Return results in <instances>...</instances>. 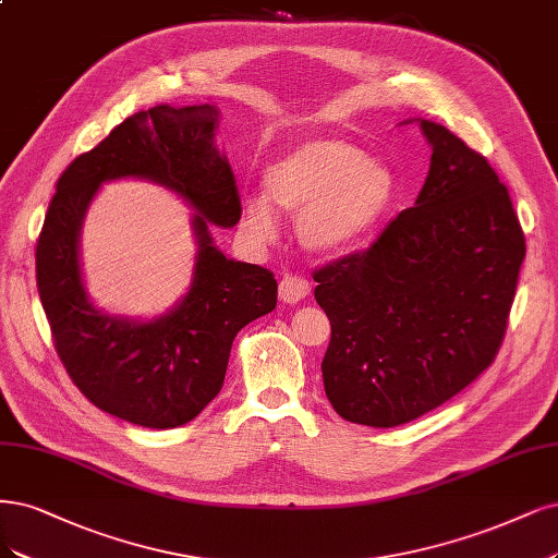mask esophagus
<instances>
[{
    "label": "esophagus",
    "mask_w": 558,
    "mask_h": 558,
    "mask_svg": "<svg viewBox=\"0 0 558 558\" xmlns=\"http://www.w3.org/2000/svg\"><path fill=\"white\" fill-rule=\"evenodd\" d=\"M312 291V283L306 281L304 277L300 275H286L281 281H279V298L288 304H295L300 302L302 298L310 295Z\"/></svg>",
    "instance_id": "34e87169"
}]
</instances>
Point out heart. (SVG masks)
<instances>
[{
  "label": "heart",
  "instance_id": "b5f03b06",
  "mask_svg": "<svg viewBox=\"0 0 558 558\" xmlns=\"http://www.w3.org/2000/svg\"><path fill=\"white\" fill-rule=\"evenodd\" d=\"M264 196H246L242 219L260 238L275 233L272 204L298 215V233L316 252L362 240L395 198L392 172L343 138H312L267 166Z\"/></svg>",
  "mask_w": 558,
  "mask_h": 558
}]
</instances>
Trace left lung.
Wrapping results in <instances>:
<instances>
[{
	"label": "left lung",
	"instance_id": "8db88e82",
	"mask_svg": "<svg viewBox=\"0 0 558 558\" xmlns=\"http://www.w3.org/2000/svg\"><path fill=\"white\" fill-rule=\"evenodd\" d=\"M432 163L415 207L314 270L330 318L323 386L332 409L397 427L462 392L501 349L526 256L508 186L446 126L420 120Z\"/></svg>",
	"mask_w": 558,
	"mask_h": 558
}]
</instances>
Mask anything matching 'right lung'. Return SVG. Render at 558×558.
<instances>
[{
    "label": "right lung",
    "mask_w": 558,
    "mask_h": 558,
    "mask_svg": "<svg viewBox=\"0 0 558 558\" xmlns=\"http://www.w3.org/2000/svg\"><path fill=\"white\" fill-rule=\"evenodd\" d=\"M217 126L209 104L131 114L66 166L36 240V288L66 374L96 409L141 427L194 420L223 386L235 335L277 306L275 275L226 258L207 233V223L242 217L235 175L213 143ZM129 174L166 183L199 209L195 283L178 311L151 324L96 313L80 281L84 209L101 181Z\"/></svg>",
    "instance_id": "obj_1"
}]
</instances>
